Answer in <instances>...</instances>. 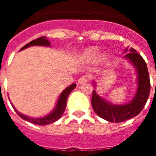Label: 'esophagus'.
<instances>
[{
	"instance_id": "esophagus-1",
	"label": "esophagus",
	"mask_w": 156,
	"mask_h": 156,
	"mask_svg": "<svg viewBox=\"0 0 156 156\" xmlns=\"http://www.w3.org/2000/svg\"><path fill=\"white\" fill-rule=\"evenodd\" d=\"M89 80H90V75H88V74H84V75L81 76L80 78L78 79V83H79V84H83V83H87Z\"/></svg>"
}]
</instances>
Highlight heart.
Here are the masks:
<instances>
[{"mask_svg": "<svg viewBox=\"0 0 156 156\" xmlns=\"http://www.w3.org/2000/svg\"><path fill=\"white\" fill-rule=\"evenodd\" d=\"M98 49L97 48H90L87 51V57H94L97 55L98 53Z\"/></svg>", "mask_w": 156, "mask_h": 156, "instance_id": "1", "label": "heart"}]
</instances>
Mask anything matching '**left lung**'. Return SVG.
Segmentation results:
<instances>
[{"label": "left lung", "mask_w": 156, "mask_h": 156, "mask_svg": "<svg viewBox=\"0 0 156 156\" xmlns=\"http://www.w3.org/2000/svg\"><path fill=\"white\" fill-rule=\"evenodd\" d=\"M127 51L128 48L125 50V52ZM129 52L124 57L134 66L138 81V88L133 100L126 104H112L107 102L95 90H93L91 98L93 110L100 117L110 122H122L137 116L144 108L150 95L151 83L147 64L135 49L131 48Z\"/></svg>", "instance_id": "1"}]
</instances>
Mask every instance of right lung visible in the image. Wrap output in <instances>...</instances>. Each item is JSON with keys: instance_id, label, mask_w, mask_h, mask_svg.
<instances>
[{"instance_id": "add662e5", "label": "right lung", "mask_w": 156, "mask_h": 156, "mask_svg": "<svg viewBox=\"0 0 156 156\" xmlns=\"http://www.w3.org/2000/svg\"><path fill=\"white\" fill-rule=\"evenodd\" d=\"M31 46H50V42L48 40H47V38L45 36H42V37L38 38L36 40H34L32 41H30V43H28L27 44H26L24 47H23L20 50L25 49L27 48L31 47ZM76 87V84L73 83L72 85L69 86L68 87L66 88L65 90L61 92L57 100V103L56 104L55 108L53 109V111L52 112H50L48 115L44 116V117H39V118H34V117H29V116L23 115V114L20 113L17 109L14 108L13 104L12 107L14 109V111L17 112L18 116H20L21 118H23V120H25L27 121H29L30 123L35 124V125H39V126H45V125H48V124L53 123L55 121L61 118V116L63 115L64 112L66 110V103H67V98H68L69 95L70 94L71 91Z\"/></svg>"}]
</instances>
